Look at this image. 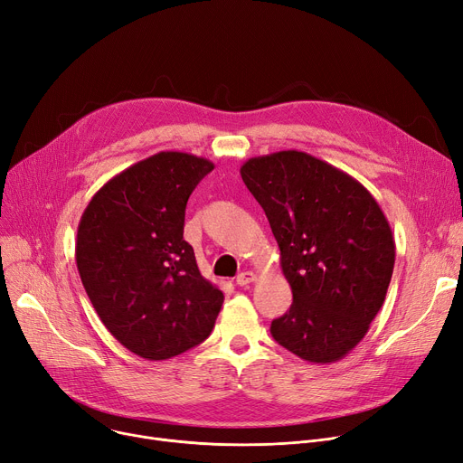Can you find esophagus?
<instances>
[{
    "mask_svg": "<svg viewBox=\"0 0 463 463\" xmlns=\"http://www.w3.org/2000/svg\"><path fill=\"white\" fill-rule=\"evenodd\" d=\"M254 280H256V275L252 273V270H244V273H239V275H237L235 284H237V286H247V284H250V282H254Z\"/></svg>",
    "mask_w": 463,
    "mask_h": 463,
    "instance_id": "34e87169",
    "label": "esophagus"
}]
</instances>
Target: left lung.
Listing matches in <instances>:
<instances>
[{
	"label": "left lung",
	"mask_w": 463,
	"mask_h": 463,
	"mask_svg": "<svg viewBox=\"0 0 463 463\" xmlns=\"http://www.w3.org/2000/svg\"><path fill=\"white\" fill-rule=\"evenodd\" d=\"M241 177L263 207L291 286L270 335L308 363H336L383 307L394 237L382 207L345 172L303 151L249 158Z\"/></svg>",
	"instance_id": "left-lung-1"
}]
</instances>
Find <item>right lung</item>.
<instances>
[{"label":"right lung","mask_w":463,"mask_h":463,"mask_svg":"<svg viewBox=\"0 0 463 463\" xmlns=\"http://www.w3.org/2000/svg\"><path fill=\"white\" fill-rule=\"evenodd\" d=\"M213 162L160 151L108 181L76 233V265L104 327L147 361L202 344L224 303L183 239L184 209Z\"/></svg>","instance_id":"add662e5"}]
</instances>
